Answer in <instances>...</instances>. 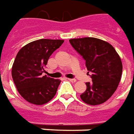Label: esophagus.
<instances>
[{
  "label": "esophagus",
  "mask_w": 134,
  "mask_h": 134,
  "mask_svg": "<svg viewBox=\"0 0 134 134\" xmlns=\"http://www.w3.org/2000/svg\"><path fill=\"white\" fill-rule=\"evenodd\" d=\"M68 80L70 81H71V82H76V80L75 79H68Z\"/></svg>",
  "instance_id": "34e87169"
}]
</instances>
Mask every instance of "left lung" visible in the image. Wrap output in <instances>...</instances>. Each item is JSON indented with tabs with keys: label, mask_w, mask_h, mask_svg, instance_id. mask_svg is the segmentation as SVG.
Here are the masks:
<instances>
[{
	"label": "left lung",
	"mask_w": 134,
	"mask_h": 134,
	"mask_svg": "<svg viewBox=\"0 0 134 134\" xmlns=\"http://www.w3.org/2000/svg\"><path fill=\"white\" fill-rule=\"evenodd\" d=\"M73 47L86 60V66L92 72V83L81 99L90 105L106 102L117 90L120 83L123 65L116 50L108 42L94 37L69 40Z\"/></svg>",
	"instance_id": "obj_1"
}]
</instances>
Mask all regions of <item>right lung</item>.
Here are the masks:
<instances>
[{"label":"right lung","instance_id":"1","mask_svg":"<svg viewBox=\"0 0 134 134\" xmlns=\"http://www.w3.org/2000/svg\"><path fill=\"white\" fill-rule=\"evenodd\" d=\"M63 42L41 39L29 42L18 52L11 75L17 91L29 103L44 105L55 95L61 81L42 74L50 56Z\"/></svg>","mask_w":134,"mask_h":134}]
</instances>
